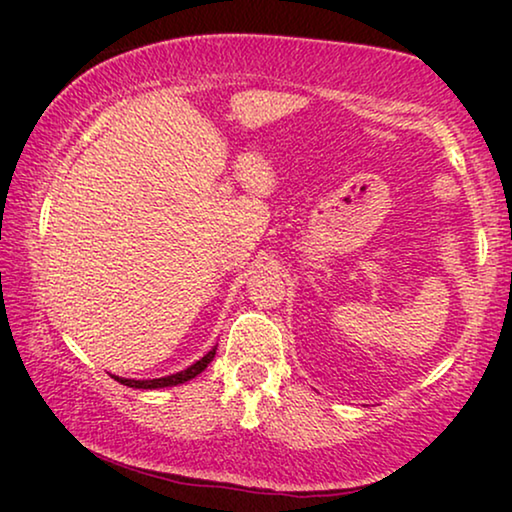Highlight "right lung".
<instances>
[{"mask_svg":"<svg viewBox=\"0 0 512 512\" xmlns=\"http://www.w3.org/2000/svg\"><path fill=\"white\" fill-rule=\"evenodd\" d=\"M214 354H216V347L209 349V352L202 356L200 361H195L193 366H188L186 370H181V373H174V375H167V377H156V380H125V377H116L121 384L125 387H132V389H165V387H177V384H184L188 380H193L195 375H200L202 370L207 368V363L214 361Z\"/></svg>","mask_w":512,"mask_h":512,"instance_id":"1","label":"right lung"}]
</instances>
